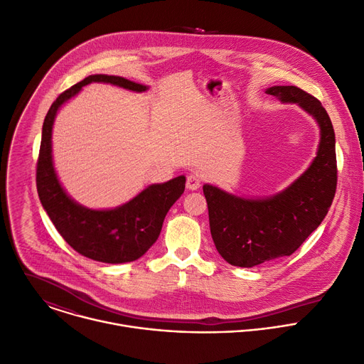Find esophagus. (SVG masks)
<instances>
[{
  "mask_svg": "<svg viewBox=\"0 0 364 364\" xmlns=\"http://www.w3.org/2000/svg\"><path fill=\"white\" fill-rule=\"evenodd\" d=\"M186 186H188V189H191V191L199 189V188H200V178H199V175H196V173L188 175V178H186Z\"/></svg>",
  "mask_w": 364,
  "mask_h": 364,
  "instance_id": "obj_1",
  "label": "esophagus"
}]
</instances>
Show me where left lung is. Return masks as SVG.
I'll return each instance as SVG.
<instances>
[{
    "label": "left lung",
    "instance_id": "left-lung-1",
    "mask_svg": "<svg viewBox=\"0 0 364 364\" xmlns=\"http://www.w3.org/2000/svg\"><path fill=\"white\" fill-rule=\"evenodd\" d=\"M265 93L310 114L320 141L310 166L272 196L245 198L203 185L213 244L228 264L242 268L291 255L323 223L337 185L336 136L321 103L296 86H272Z\"/></svg>",
    "mask_w": 364,
    "mask_h": 364
}]
</instances>
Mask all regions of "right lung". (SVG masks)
<instances>
[{
	"instance_id": "1",
	"label": "right lung",
	"mask_w": 364,
	"mask_h": 364,
	"mask_svg": "<svg viewBox=\"0 0 364 364\" xmlns=\"http://www.w3.org/2000/svg\"><path fill=\"white\" fill-rule=\"evenodd\" d=\"M90 83H107L136 93L149 89L124 77L93 75L61 93L43 123L37 191L55 230L73 250L99 262H132L159 238L168 210L185 191L186 178L181 175L164 183H152L126 203L110 209H92L73 199L61 186L54 169L53 124L60 107Z\"/></svg>"
}]
</instances>
